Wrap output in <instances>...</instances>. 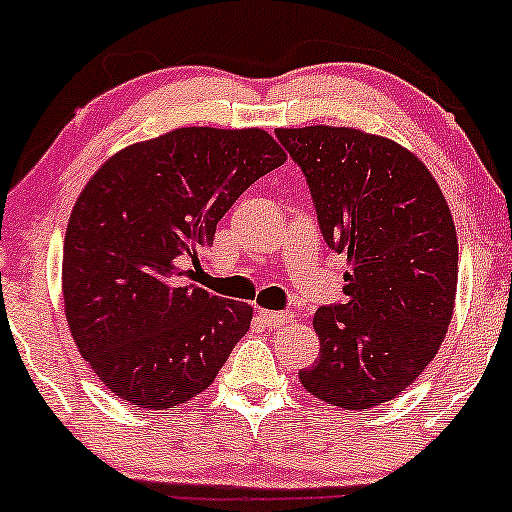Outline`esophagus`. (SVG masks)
<instances>
[{
	"mask_svg": "<svg viewBox=\"0 0 512 512\" xmlns=\"http://www.w3.org/2000/svg\"><path fill=\"white\" fill-rule=\"evenodd\" d=\"M258 318H261L268 327H282V325L292 323L294 315L285 313V311H266V308H258Z\"/></svg>",
	"mask_w": 512,
	"mask_h": 512,
	"instance_id": "esophagus-1",
	"label": "esophagus"
}]
</instances>
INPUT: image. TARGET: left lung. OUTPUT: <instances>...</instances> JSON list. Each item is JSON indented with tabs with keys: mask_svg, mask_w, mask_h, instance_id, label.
Segmentation results:
<instances>
[{
	"mask_svg": "<svg viewBox=\"0 0 512 512\" xmlns=\"http://www.w3.org/2000/svg\"><path fill=\"white\" fill-rule=\"evenodd\" d=\"M304 170L325 242L344 254V304L318 308L315 365L299 380L346 410L399 396L437 356L458 285L449 204L418 156L356 128H277Z\"/></svg>",
	"mask_w": 512,
	"mask_h": 512,
	"instance_id": "left-lung-1",
	"label": "left lung"
}]
</instances>
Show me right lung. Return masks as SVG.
Returning <instances> with one entry per match:
<instances>
[{
  "mask_svg": "<svg viewBox=\"0 0 512 512\" xmlns=\"http://www.w3.org/2000/svg\"><path fill=\"white\" fill-rule=\"evenodd\" d=\"M285 161L261 128H178L92 175L66 227L61 289L78 351L113 396L168 410L216 380L254 308L187 285L182 266H199L239 194Z\"/></svg>",
  "mask_w": 512,
  "mask_h": 512,
  "instance_id": "add662e5",
  "label": "right lung"
}]
</instances>
